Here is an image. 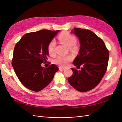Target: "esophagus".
Here are the masks:
<instances>
[{"label": "esophagus", "instance_id": "34e87169", "mask_svg": "<svg viewBox=\"0 0 122 122\" xmlns=\"http://www.w3.org/2000/svg\"><path fill=\"white\" fill-rule=\"evenodd\" d=\"M65 68L64 67H59V70H64Z\"/></svg>", "mask_w": 122, "mask_h": 122}]
</instances>
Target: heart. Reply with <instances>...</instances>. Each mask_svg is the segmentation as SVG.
<instances>
[{
	"label": "heart",
	"instance_id": "b5f03b06",
	"mask_svg": "<svg viewBox=\"0 0 122 122\" xmlns=\"http://www.w3.org/2000/svg\"><path fill=\"white\" fill-rule=\"evenodd\" d=\"M58 40L61 42L65 44L69 47L70 50L73 51H76L78 49V47L76 45V38L75 36L70 34L67 31H64L59 35ZM56 43L54 40H52L48 45V51L50 55H53L55 53V47ZM72 57L71 55H60L54 60L55 64L61 66H66L68 62L71 61Z\"/></svg>",
	"mask_w": 122,
	"mask_h": 122
}]
</instances>
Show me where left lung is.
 Here are the masks:
<instances>
[{"label": "left lung", "instance_id": "8db88e82", "mask_svg": "<svg viewBox=\"0 0 122 122\" xmlns=\"http://www.w3.org/2000/svg\"><path fill=\"white\" fill-rule=\"evenodd\" d=\"M72 33L78 38L80 48L74 65L81 66L80 70L74 68L69 83L77 91L85 92L95 88L101 81L107 67L109 52L103 40L90 30L76 28Z\"/></svg>", "mask_w": 122, "mask_h": 122}]
</instances>
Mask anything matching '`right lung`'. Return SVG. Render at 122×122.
<instances>
[{
    "label": "right lung",
    "mask_w": 122,
    "mask_h": 122,
    "mask_svg": "<svg viewBox=\"0 0 122 122\" xmlns=\"http://www.w3.org/2000/svg\"><path fill=\"white\" fill-rule=\"evenodd\" d=\"M60 30L43 29L28 33L15 47L12 66L23 86L35 92L43 90L53 79L58 68L52 64L48 68L41 64L49 55L48 45Z\"/></svg>",
    "instance_id": "obj_1"
}]
</instances>
